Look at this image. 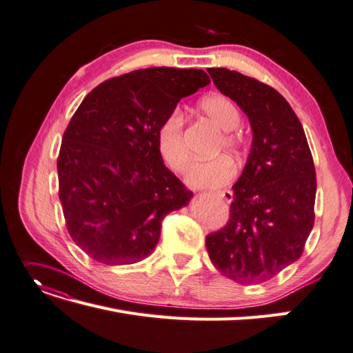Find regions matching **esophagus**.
I'll use <instances>...</instances> for the list:
<instances>
[{
    "instance_id": "1",
    "label": "esophagus",
    "mask_w": 353,
    "mask_h": 353,
    "mask_svg": "<svg viewBox=\"0 0 353 353\" xmlns=\"http://www.w3.org/2000/svg\"><path fill=\"white\" fill-rule=\"evenodd\" d=\"M218 196H221L222 200L225 203H228V204L234 200V194H232V191H230V189H225V191H219Z\"/></svg>"
}]
</instances>
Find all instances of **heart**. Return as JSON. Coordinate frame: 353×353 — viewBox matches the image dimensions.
<instances>
[{
    "label": "heart",
    "mask_w": 353,
    "mask_h": 353,
    "mask_svg": "<svg viewBox=\"0 0 353 353\" xmlns=\"http://www.w3.org/2000/svg\"><path fill=\"white\" fill-rule=\"evenodd\" d=\"M200 108L207 119L222 131L221 148L240 155L243 140L239 134L234 132L240 125V113L236 104L228 97L212 94L201 99ZM183 125V113L179 108H174L165 116L158 130L159 155L165 165L176 173L185 171L189 161ZM236 164L225 155L207 161H195L188 170L186 182L194 188H219L231 182L236 176Z\"/></svg>",
    "instance_id": "1"
}]
</instances>
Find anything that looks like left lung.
Segmentation results:
<instances>
[{
	"instance_id": "obj_1",
	"label": "left lung",
	"mask_w": 353,
	"mask_h": 353,
	"mask_svg": "<svg viewBox=\"0 0 353 353\" xmlns=\"http://www.w3.org/2000/svg\"><path fill=\"white\" fill-rule=\"evenodd\" d=\"M214 86L236 101L254 132L232 186L230 221L205 237L213 265L241 285L277 276L301 256L314 223L316 171L303 125L276 89L228 68H210Z\"/></svg>"
}]
</instances>
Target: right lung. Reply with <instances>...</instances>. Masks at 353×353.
<instances>
[{
	"instance_id": "right-lung-1",
	"label": "right lung",
	"mask_w": 353,
	"mask_h": 353,
	"mask_svg": "<svg viewBox=\"0 0 353 353\" xmlns=\"http://www.w3.org/2000/svg\"><path fill=\"white\" fill-rule=\"evenodd\" d=\"M209 83L203 70L152 67L108 79L85 97L57 167L67 230L88 256L105 265L148 258L162 219L191 200L164 165L158 130L180 99Z\"/></svg>"
}]
</instances>
